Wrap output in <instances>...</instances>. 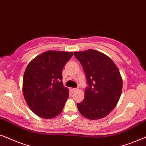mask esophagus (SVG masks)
I'll use <instances>...</instances> for the list:
<instances>
[{
  "label": "esophagus",
  "mask_w": 146,
  "mask_h": 146,
  "mask_svg": "<svg viewBox=\"0 0 146 146\" xmlns=\"http://www.w3.org/2000/svg\"><path fill=\"white\" fill-rule=\"evenodd\" d=\"M77 90V89H75V88H72L71 89V91L73 93H74V92H75V91H76Z\"/></svg>",
  "instance_id": "esophagus-1"
}]
</instances>
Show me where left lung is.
I'll use <instances>...</instances> for the list:
<instances>
[{"label":"left lung","mask_w":146,"mask_h":146,"mask_svg":"<svg viewBox=\"0 0 146 146\" xmlns=\"http://www.w3.org/2000/svg\"><path fill=\"white\" fill-rule=\"evenodd\" d=\"M74 55L83 66L89 85L77 108L87 119H102L115 108L121 96L123 80L119 69L108 56L98 50L74 52Z\"/></svg>","instance_id":"obj_1"}]
</instances>
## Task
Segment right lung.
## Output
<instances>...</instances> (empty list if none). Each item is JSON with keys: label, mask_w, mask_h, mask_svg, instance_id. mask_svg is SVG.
<instances>
[{"label": "right lung", "mask_w": 146, "mask_h": 146, "mask_svg": "<svg viewBox=\"0 0 146 146\" xmlns=\"http://www.w3.org/2000/svg\"><path fill=\"white\" fill-rule=\"evenodd\" d=\"M72 52L47 50L28 64L23 81L25 100L38 117L52 119L61 113L69 98L63 86L62 71Z\"/></svg>", "instance_id": "1"}]
</instances>
